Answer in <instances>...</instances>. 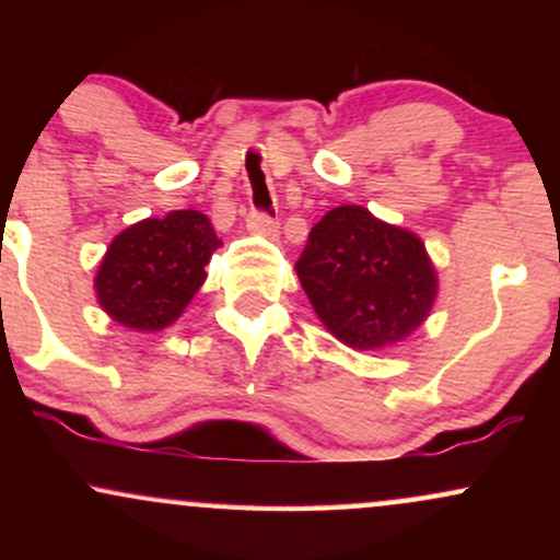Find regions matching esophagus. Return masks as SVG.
Here are the masks:
<instances>
[{"mask_svg":"<svg viewBox=\"0 0 560 560\" xmlns=\"http://www.w3.org/2000/svg\"><path fill=\"white\" fill-rule=\"evenodd\" d=\"M247 229L258 236H268V240H276V236H279V221L266 213H249Z\"/></svg>","mask_w":560,"mask_h":560,"instance_id":"esophagus-1","label":"esophagus"}]
</instances>
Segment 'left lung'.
<instances>
[{
	"label": "left lung",
	"mask_w": 560,
	"mask_h": 560,
	"mask_svg": "<svg viewBox=\"0 0 560 560\" xmlns=\"http://www.w3.org/2000/svg\"><path fill=\"white\" fill-rule=\"evenodd\" d=\"M294 271L320 324L355 350L402 342L436 298V271L419 236L361 205L320 218Z\"/></svg>",
	"instance_id": "1"
}]
</instances>
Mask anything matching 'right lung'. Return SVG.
<instances>
[{
    "label": "right lung",
    "mask_w": 560,
    "mask_h": 560,
    "mask_svg": "<svg viewBox=\"0 0 560 560\" xmlns=\"http://www.w3.org/2000/svg\"><path fill=\"white\" fill-rule=\"evenodd\" d=\"M221 247L208 215L173 210L133 223L107 247L94 289L102 311L133 331H160L184 313Z\"/></svg>",
    "instance_id": "obj_1"
}]
</instances>
